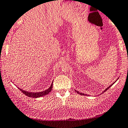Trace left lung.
Wrapping results in <instances>:
<instances>
[{
    "label": "left lung",
    "instance_id": "1",
    "mask_svg": "<svg viewBox=\"0 0 128 128\" xmlns=\"http://www.w3.org/2000/svg\"><path fill=\"white\" fill-rule=\"evenodd\" d=\"M118 79H117V80H118ZM115 82H116V81H115ZM115 82H114V83H113V84H111V85H110V86H108V88H106V90H104V91H103V92H102V93H101V94H102V93H104V92H105L106 91H107V90H108V88H110V86H112V85H113V84H114V83H115ZM75 91H76V92H77V93H78V94H81V95H84V96H88V94H84V93H80V92H78V91H76V90H75Z\"/></svg>",
    "mask_w": 128,
    "mask_h": 128
}]
</instances>
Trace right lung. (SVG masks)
Here are the masks:
<instances>
[{"label":"right lung","instance_id":"add662e5","mask_svg":"<svg viewBox=\"0 0 128 128\" xmlns=\"http://www.w3.org/2000/svg\"><path fill=\"white\" fill-rule=\"evenodd\" d=\"M52 83L51 86H50V87L49 88L47 89V90H44V91H42L41 92H36V93H34V92H28L27 91H25V90H23L22 89L20 88H18L20 90V91H21L24 93V94H26V96L28 97H30V98H40V97H42L43 96L46 95V94H49L50 92H51L52 89Z\"/></svg>","mask_w":128,"mask_h":128}]
</instances>
